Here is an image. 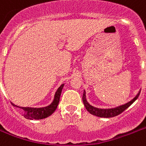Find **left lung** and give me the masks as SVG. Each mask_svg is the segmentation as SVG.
<instances>
[{
    "mask_svg": "<svg viewBox=\"0 0 146 146\" xmlns=\"http://www.w3.org/2000/svg\"><path fill=\"white\" fill-rule=\"evenodd\" d=\"M140 94V90L139 92L137 95L135 96V97L133 98L131 101L128 102L127 103H125L124 105L119 106L117 107L112 108V109H100V108L94 107L93 106H91L90 103H88L86 98V91H83V104L85 106L86 109L87 110L89 113L92 114V115H96L98 117H102V118H110V117H114L116 115H119L120 113H122L123 111H125L128 107H129L130 106L132 105V103L135 102V100H137Z\"/></svg>",
    "mask_w": 146,
    "mask_h": 146,
    "instance_id": "1",
    "label": "left lung"
}]
</instances>
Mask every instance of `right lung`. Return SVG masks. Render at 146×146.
I'll return each instance as SVG.
<instances>
[{
    "label": "right lung",
    "mask_w": 146,
    "mask_h": 146,
    "mask_svg": "<svg viewBox=\"0 0 146 146\" xmlns=\"http://www.w3.org/2000/svg\"><path fill=\"white\" fill-rule=\"evenodd\" d=\"M63 86H64V84H62L57 89V90H56L55 95H54L53 101L50 105L47 106L46 107H21V106L14 105V103H12V105L24 110V116L26 119H45V118L48 117L50 115H52L54 113V111L56 110L59 102H60V97L61 92H62V90H63Z\"/></svg>",
    "instance_id": "add662e5"
}]
</instances>
